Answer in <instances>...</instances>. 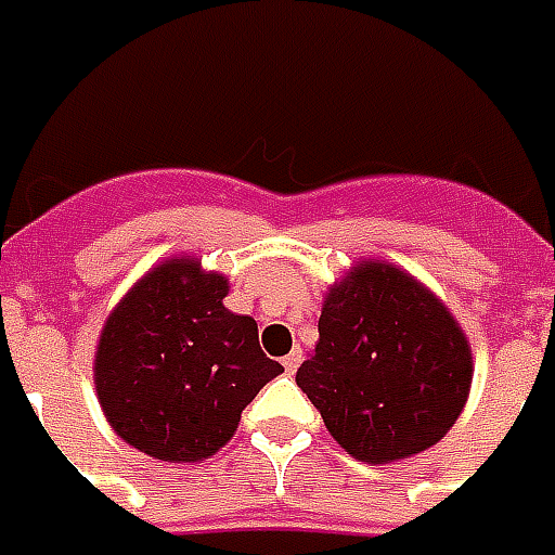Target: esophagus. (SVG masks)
Here are the masks:
<instances>
[{"instance_id":"1","label":"esophagus","mask_w":555,"mask_h":555,"mask_svg":"<svg viewBox=\"0 0 555 555\" xmlns=\"http://www.w3.org/2000/svg\"><path fill=\"white\" fill-rule=\"evenodd\" d=\"M298 364H301V352H298V349H293V352H289V356H286V359H284V371L286 373H296Z\"/></svg>"}]
</instances>
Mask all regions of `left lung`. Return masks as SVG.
Here are the masks:
<instances>
[{
    "label": "left lung",
    "mask_w": 555,
    "mask_h": 555,
    "mask_svg": "<svg viewBox=\"0 0 555 555\" xmlns=\"http://www.w3.org/2000/svg\"><path fill=\"white\" fill-rule=\"evenodd\" d=\"M296 383L344 451L395 463L454 427L473 385V347L410 271L361 259L328 286L320 340Z\"/></svg>",
    "instance_id": "8db88e82"
}]
</instances>
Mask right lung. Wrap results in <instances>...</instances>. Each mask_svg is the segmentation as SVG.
Returning <instances> with one entry per match:
<instances>
[{"label":"right lung","mask_w":555,"mask_h":555,"mask_svg":"<svg viewBox=\"0 0 555 555\" xmlns=\"http://www.w3.org/2000/svg\"><path fill=\"white\" fill-rule=\"evenodd\" d=\"M227 293L230 281L196 257H170L109 310L95 349L98 403L149 457H211L259 388L284 373L259 349L254 317L223 308Z\"/></svg>","instance_id":"add662e5"}]
</instances>
